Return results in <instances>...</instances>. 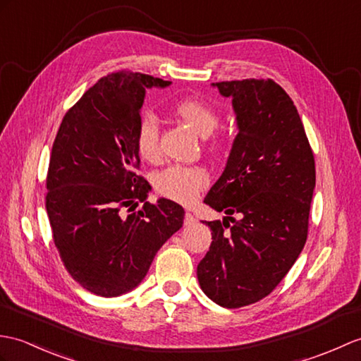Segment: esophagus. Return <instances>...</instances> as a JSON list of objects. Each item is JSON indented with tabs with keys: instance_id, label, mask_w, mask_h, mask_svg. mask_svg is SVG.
<instances>
[{
	"instance_id": "obj_1",
	"label": "esophagus",
	"mask_w": 361,
	"mask_h": 361,
	"mask_svg": "<svg viewBox=\"0 0 361 361\" xmlns=\"http://www.w3.org/2000/svg\"><path fill=\"white\" fill-rule=\"evenodd\" d=\"M197 220H195V216L192 215L190 212H186V215H184V224L186 226H190V224H194Z\"/></svg>"
}]
</instances>
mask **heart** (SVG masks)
I'll return each mask as SVG.
<instances>
[{
    "instance_id": "obj_1",
    "label": "heart",
    "mask_w": 361,
    "mask_h": 361,
    "mask_svg": "<svg viewBox=\"0 0 361 361\" xmlns=\"http://www.w3.org/2000/svg\"><path fill=\"white\" fill-rule=\"evenodd\" d=\"M173 112L200 135H209L219 126V114L215 109L197 98H183L173 104ZM209 147H223L221 137H212ZM135 149L145 161L154 163L160 158V129L154 115H142L135 130ZM209 184V173L201 166H171L155 177V189L160 195L190 204Z\"/></svg>"
}]
</instances>
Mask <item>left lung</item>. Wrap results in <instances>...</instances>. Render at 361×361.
<instances>
[{"mask_svg":"<svg viewBox=\"0 0 361 361\" xmlns=\"http://www.w3.org/2000/svg\"><path fill=\"white\" fill-rule=\"evenodd\" d=\"M212 86L232 99L238 133L221 177L204 198L226 216L204 221L212 243L197 276L209 298L235 309L269 295L303 250L315 161L297 107L275 81ZM235 213L240 221L231 216Z\"/></svg>","mask_w":361,"mask_h":361,"instance_id":"left-lung-1","label":"left lung"}]
</instances>
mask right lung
<instances>
[{
	"label": "right lung",
	"instance_id": "1",
	"mask_svg": "<svg viewBox=\"0 0 361 361\" xmlns=\"http://www.w3.org/2000/svg\"><path fill=\"white\" fill-rule=\"evenodd\" d=\"M169 85L138 72L109 73L66 112L55 137L46 180L54 243L72 279L95 295L137 288L183 226L184 209L167 198L150 204V184L137 173L146 89Z\"/></svg>",
	"mask_w": 361,
	"mask_h": 361
}]
</instances>
